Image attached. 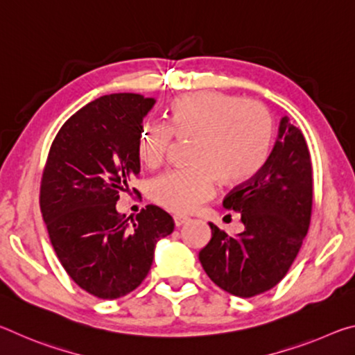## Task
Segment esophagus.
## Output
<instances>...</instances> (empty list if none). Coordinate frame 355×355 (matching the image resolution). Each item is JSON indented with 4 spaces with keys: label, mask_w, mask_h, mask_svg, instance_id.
Returning <instances> with one entry per match:
<instances>
[{
    "label": "esophagus",
    "mask_w": 355,
    "mask_h": 355,
    "mask_svg": "<svg viewBox=\"0 0 355 355\" xmlns=\"http://www.w3.org/2000/svg\"><path fill=\"white\" fill-rule=\"evenodd\" d=\"M173 222H175V227H182L186 224V222H189V218L177 214V216H173Z\"/></svg>",
    "instance_id": "34e87169"
}]
</instances>
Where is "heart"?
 Segmentation results:
<instances>
[{
  "label": "heart",
  "instance_id": "1",
  "mask_svg": "<svg viewBox=\"0 0 355 355\" xmlns=\"http://www.w3.org/2000/svg\"><path fill=\"white\" fill-rule=\"evenodd\" d=\"M169 125L146 120L137 136V155L148 167L163 163L173 136L189 139L188 163L152 180L148 194L159 207L186 214L214 192V180L236 184L249 180L266 161L274 137L271 112L258 101L218 91H200L177 98L169 107Z\"/></svg>",
  "mask_w": 355,
  "mask_h": 355
}]
</instances>
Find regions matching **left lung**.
<instances>
[{"mask_svg":"<svg viewBox=\"0 0 355 355\" xmlns=\"http://www.w3.org/2000/svg\"><path fill=\"white\" fill-rule=\"evenodd\" d=\"M225 209L241 214L236 236L209 222L211 239L199 252L216 285L238 297L271 290L285 277L307 235L313 205V172L302 131L286 116L261 169L230 191Z\"/></svg>","mask_w":355,"mask_h":355,"instance_id":"1","label":"left lung"}]
</instances>
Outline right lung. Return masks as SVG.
I'll return each instance as SVG.
<instances>
[{"mask_svg": "<svg viewBox=\"0 0 355 355\" xmlns=\"http://www.w3.org/2000/svg\"><path fill=\"white\" fill-rule=\"evenodd\" d=\"M153 105L139 94L103 95L62 125L48 153L40 183L48 235L70 279L95 297L136 290L156 243L173 232L172 216L156 205L136 218L116 209L141 171L137 136Z\"/></svg>", "mask_w": 355, "mask_h": 355, "instance_id": "1", "label": "right lung"}]
</instances>
